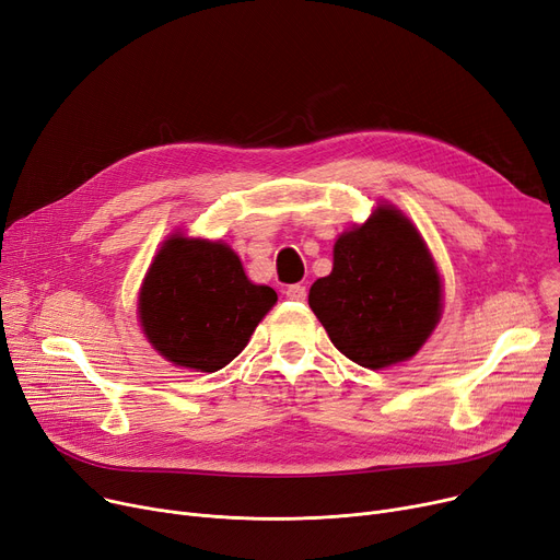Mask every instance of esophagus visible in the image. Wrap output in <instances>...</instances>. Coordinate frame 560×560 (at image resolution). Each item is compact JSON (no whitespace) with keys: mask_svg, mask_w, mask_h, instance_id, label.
<instances>
[{"mask_svg":"<svg viewBox=\"0 0 560 560\" xmlns=\"http://www.w3.org/2000/svg\"><path fill=\"white\" fill-rule=\"evenodd\" d=\"M283 295H285L288 300H292V302H304V300H306V285H302V283L288 285V288L283 290Z\"/></svg>","mask_w":560,"mask_h":560,"instance_id":"1","label":"esophagus"}]
</instances>
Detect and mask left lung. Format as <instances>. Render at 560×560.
Segmentation results:
<instances>
[{
    "label": "left lung",
    "mask_w": 560,
    "mask_h": 560,
    "mask_svg": "<svg viewBox=\"0 0 560 560\" xmlns=\"http://www.w3.org/2000/svg\"><path fill=\"white\" fill-rule=\"evenodd\" d=\"M308 304L331 342L363 368L416 357L440 319L443 285L418 229L381 203L334 245V270L311 285Z\"/></svg>",
    "instance_id": "1"
}]
</instances>
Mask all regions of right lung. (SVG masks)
<instances>
[{
  "label": "right lung",
  "instance_id": "add662e5",
  "mask_svg": "<svg viewBox=\"0 0 560 560\" xmlns=\"http://www.w3.org/2000/svg\"><path fill=\"white\" fill-rule=\"evenodd\" d=\"M275 304L277 292L252 283L229 245L172 235L142 281L138 315L147 340L170 363L218 372L247 347Z\"/></svg>",
  "mask_w": 560,
  "mask_h": 560
}]
</instances>
